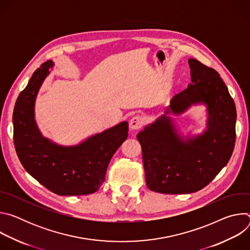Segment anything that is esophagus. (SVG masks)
Here are the masks:
<instances>
[{"mask_svg":"<svg viewBox=\"0 0 250 250\" xmlns=\"http://www.w3.org/2000/svg\"><path fill=\"white\" fill-rule=\"evenodd\" d=\"M142 125H144V122H142V118L139 116H134L129 122V127L132 130L139 129L142 126Z\"/></svg>","mask_w":250,"mask_h":250,"instance_id":"34e87169","label":"esophagus"}]
</instances>
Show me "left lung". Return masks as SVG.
Returning a JSON list of instances; mask_svg holds the SVG:
<instances>
[{
    "label": "left lung",
    "mask_w": 250,
    "mask_h": 250,
    "mask_svg": "<svg viewBox=\"0 0 250 250\" xmlns=\"http://www.w3.org/2000/svg\"><path fill=\"white\" fill-rule=\"evenodd\" d=\"M191 83L164 114L137 133L147 187L162 194H190L206 187L228 164L235 144V104L215 69L188 60ZM206 106V128L184 136L171 118L193 105Z\"/></svg>",
    "instance_id": "obj_1"
}]
</instances>
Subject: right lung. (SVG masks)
<instances>
[{
    "label": "right lung",
    "instance_id": "right-lung-1",
    "mask_svg": "<svg viewBox=\"0 0 250 250\" xmlns=\"http://www.w3.org/2000/svg\"><path fill=\"white\" fill-rule=\"evenodd\" d=\"M53 67L52 60L44 62L18 97L13 115L16 151L27 173L51 192L89 195L104 181L113 155L127 138L128 124L124 121L75 146H61L43 136L35 121V100Z\"/></svg>",
    "mask_w": 250,
    "mask_h": 250
}]
</instances>
